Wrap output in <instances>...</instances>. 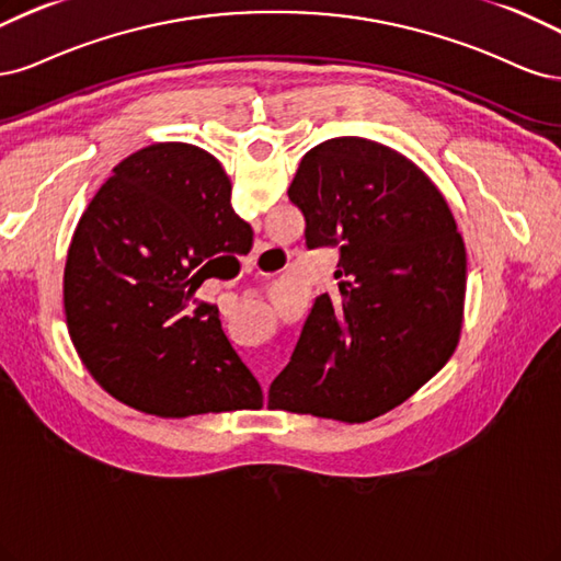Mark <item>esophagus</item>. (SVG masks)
Instances as JSON below:
<instances>
[{
    "label": "esophagus",
    "instance_id": "obj_1",
    "mask_svg": "<svg viewBox=\"0 0 561 561\" xmlns=\"http://www.w3.org/2000/svg\"><path fill=\"white\" fill-rule=\"evenodd\" d=\"M259 254H261V251H259ZM259 254H256V259H259Z\"/></svg>",
    "mask_w": 561,
    "mask_h": 561
}]
</instances>
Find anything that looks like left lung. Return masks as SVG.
<instances>
[{
	"label": "left lung",
	"instance_id": "1",
	"mask_svg": "<svg viewBox=\"0 0 561 561\" xmlns=\"http://www.w3.org/2000/svg\"><path fill=\"white\" fill-rule=\"evenodd\" d=\"M307 249H337V288L321 294L267 401L368 422L401 405L455 352L466 249L445 197L412 160L364 137L317 144L288 186Z\"/></svg>",
	"mask_w": 561,
	"mask_h": 561
}]
</instances>
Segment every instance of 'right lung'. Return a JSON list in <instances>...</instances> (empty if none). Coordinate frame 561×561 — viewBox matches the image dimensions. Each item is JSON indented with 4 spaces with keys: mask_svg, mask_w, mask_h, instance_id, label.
Here are the masks:
<instances>
[{
    "mask_svg": "<svg viewBox=\"0 0 561 561\" xmlns=\"http://www.w3.org/2000/svg\"><path fill=\"white\" fill-rule=\"evenodd\" d=\"M251 234L205 149L165 141L118 162L65 265L67 329L90 375L162 417L259 403L261 385L226 337L219 307L195 296L211 277L209 259L242 251Z\"/></svg>",
    "mask_w": 561,
    "mask_h": 561,
    "instance_id": "right-lung-1",
    "label": "right lung"
}]
</instances>
